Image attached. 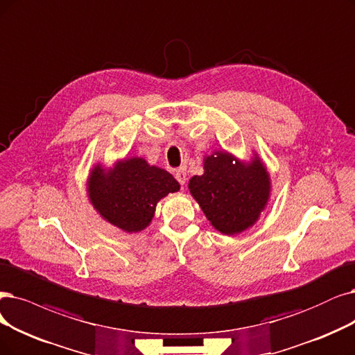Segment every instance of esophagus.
Wrapping results in <instances>:
<instances>
[{
  "label": "esophagus",
  "instance_id": "34e87169",
  "mask_svg": "<svg viewBox=\"0 0 355 355\" xmlns=\"http://www.w3.org/2000/svg\"><path fill=\"white\" fill-rule=\"evenodd\" d=\"M175 180L180 182L181 186H184V184H186L187 173H186V169H184V168H180V169H177V171H175Z\"/></svg>",
  "mask_w": 355,
  "mask_h": 355
}]
</instances>
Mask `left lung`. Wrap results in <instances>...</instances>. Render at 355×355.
<instances>
[{"label": "left lung", "mask_w": 355, "mask_h": 355, "mask_svg": "<svg viewBox=\"0 0 355 355\" xmlns=\"http://www.w3.org/2000/svg\"><path fill=\"white\" fill-rule=\"evenodd\" d=\"M203 164L205 174L191 177L189 189L206 218L227 235L252 227L270 193L269 174L263 164L254 157L252 164L245 165L225 152L207 156Z\"/></svg>", "instance_id": "left-lung-1"}]
</instances>
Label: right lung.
Returning <instances> with one entry per match:
<instances>
[{
  "label": "right lung",
  "mask_w": 355,
  "mask_h": 355,
  "mask_svg": "<svg viewBox=\"0 0 355 355\" xmlns=\"http://www.w3.org/2000/svg\"><path fill=\"white\" fill-rule=\"evenodd\" d=\"M180 190L177 180L165 169L150 166L141 157H131L105 171L96 165L89 175V199L110 224L125 232L146 228L157 202Z\"/></svg>",
  "instance_id": "add662e5"
}]
</instances>
